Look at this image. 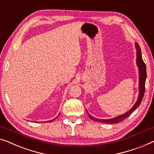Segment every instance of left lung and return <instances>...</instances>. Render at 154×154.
Masks as SVG:
<instances>
[{
  "label": "left lung",
  "mask_w": 154,
  "mask_h": 154,
  "mask_svg": "<svg viewBox=\"0 0 154 154\" xmlns=\"http://www.w3.org/2000/svg\"><path fill=\"white\" fill-rule=\"evenodd\" d=\"M135 46H136V63H137V66L138 67V71H139V94H138V98H137L136 102L135 103L134 106H133L129 111H127V113L121 115V116H117L116 118H113L111 119H106V120H104V119L95 118V117L91 116V114H89L88 112L86 110V113H88V117L91 119V120H93L95 122H100L105 123V124H118L125 120V119L128 118L129 116H131V114L133 112L136 111V109L140 106V103L144 97V91H145L146 70V65L143 61V57H142L141 50H140V48L139 46L138 43H135Z\"/></svg>",
  "instance_id": "8db88e82"
}]
</instances>
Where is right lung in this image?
<instances>
[{
	"label": "right lung",
	"instance_id": "obj_1",
	"mask_svg": "<svg viewBox=\"0 0 154 154\" xmlns=\"http://www.w3.org/2000/svg\"><path fill=\"white\" fill-rule=\"evenodd\" d=\"M55 119V118H54ZM54 119H53V120H50V121H48V122H52V121H53V120H54Z\"/></svg>",
	"mask_w": 154,
	"mask_h": 154
}]
</instances>
